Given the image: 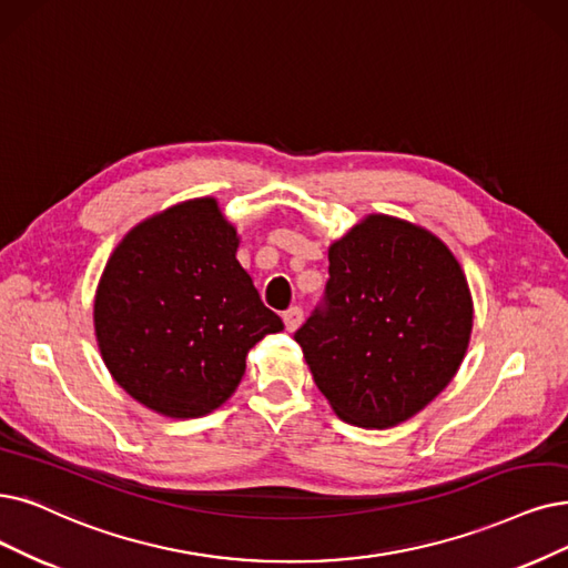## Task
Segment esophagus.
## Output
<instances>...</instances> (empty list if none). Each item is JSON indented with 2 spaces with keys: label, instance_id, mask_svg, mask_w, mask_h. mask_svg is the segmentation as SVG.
I'll use <instances>...</instances> for the list:
<instances>
[{
  "label": "esophagus",
  "instance_id": "34e87169",
  "mask_svg": "<svg viewBox=\"0 0 568 568\" xmlns=\"http://www.w3.org/2000/svg\"><path fill=\"white\" fill-rule=\"evenodd\" d=\"M303 316H305V312L301 310V307H291V310H286L284 314H282V320H284V326H286V331H298L301 328V324H303Z\"/></svg>",
  "mask_w": 568,
  "mask_h": 568
}]
</instances>
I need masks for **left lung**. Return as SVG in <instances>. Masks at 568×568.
<instances>
[{
	"instance_id": "left-lung-1",
	"label": "left lung",
	"mask_w": 568,
	"mask_h": 568,
	"mask_svg": "<svg viewBox=\"0 0 568 568\" xmlns=\"http://www.w3.org/2000/svg\"><path fill=\"white\" fill-rule=\"evenodd\" d=\"M326 310L296 343L333 413L392 428L434 400L466 356L473 298L449 246L424 225L366 214L328 246Z\"/></svg>"
}]
</instances>
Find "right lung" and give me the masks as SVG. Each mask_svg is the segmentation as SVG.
<instances>
[{
  "instance_id": "obj_1",
  "label": "right lung",
  "mask_w": 568,
  "mask_h": 568,
  "mask_svg": "<svg viewBox=\"0 0 568 568\" xmlns=\"http://www.w3.org/2000/svg\"><path fill=\"white\" fill-rule=\"evenodd\" d=\"M240 235L216 197L134 225L113 248L93 303L111 377L149 410L193 419L229 400L246 354L284 328L235 258Z\"/></svg>"
}]
</instances>
